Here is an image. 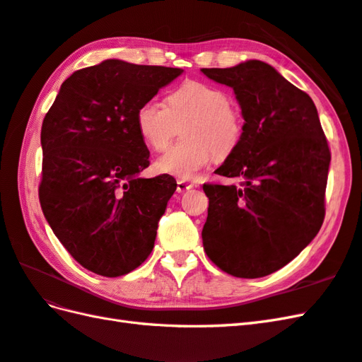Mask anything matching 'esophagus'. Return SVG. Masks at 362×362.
Instances as JSON below:
<instances>
[{
  "instance_id": "esophagus-1",
  "label": "esophagus",
  "mask_w": 362,
  "mask_h": 362,
  "mask_svg": "<svg viewBox=\"0 0 362 362\" xmlns=\"http://www.w3.org/2000/svg\"><path fill=\"white\" fill-rule=\"evenodd\" d=\"M193 187V184L186 181V180H178L176 181V192L178 193H182V192H187L189 189Z\"/></svg>"
}]
</instances>
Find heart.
Wrapping results in <instances>:
<instances>
[{"label":"heart","instance_id":"1","mask_svg":"<svg viewBox=\"0 0 362 362\" xmlns=\"http://www.w3.org/2000/svg\"><path fill=\"white\" fill-rule=\"evenodd\" d=\"M184 122L186 141L165 148L155 163L163 173L190 180L215 156L227 158L241 144L243 115L223 89L211 84L186 83L169 95L167 105L148 100L136 112L139 135L153 151H163Z\"/></svg>","mask_w":362,"mask_h":362}]
</instances>
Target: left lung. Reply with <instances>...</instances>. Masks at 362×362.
I'll return each mask as SVG.
<instances>
[{"mask_svg":"<svg viewBox=\"0 0 362 362\" xmlns=\"http://www.w3.org/2000/svg\"><path fill=\"white\" fill-rule=\"evenodd\" d=\"M230 86L244 117L241 144L216 173L236 184H204L202 245L236 278H262L298 257L325 216L330 148L310 96L262 61L201 69Z\"/></svg>","mask_w":362,"mask_h":362,"instance_id":"1","label":"left lung"}]
</instances>
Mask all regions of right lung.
<instances>
[{"label":"right lung","instance_id":"obj_1","mask_svg":"<svg viewBox=\"0 0 362 362\" xmlns=\"http://www.w3.org/2000/svg\"><path fill=\"white\" fill-rule=\"evenodd\" d=\"M181 72L103 61L70 75L44 117L42 214L74 259L96 275H126L153 249L176 181L136 176L151 164L136 112Z\"/></svg>","mask_w":362,"mask_h":362}]
</instances>
